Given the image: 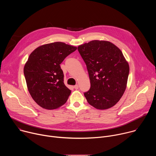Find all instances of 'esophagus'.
I'll return each instance as SVG.
<instances>
[{
  "label": "esophagus",
  "mask_w": 156,
  "mask_h": 156,
  "mask_svg": "<svg viewBox=\"0 0 156 156\" xmlns=\"http://www.w3.org/2000/svg\"><path fill=\"white\" fill-rule=\"evenodd\" d=\"M74 88L75 89V90H78V89L79 88V86H78V84H76V85H75V86H74Z\"/></svg>",
  "instance_id": "34e87169"
}]
</instances>
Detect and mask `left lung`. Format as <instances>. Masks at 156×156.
<instances>
[{
	"mask_svg": "<svg viewBox=\"0 0 156 156\" xmlns=\"http://www.w3.org/2000/svg\"><path fill=\"white\" fill-rule=\"evenodd\" d=\"M91 87L84 95L91 105L105 110L115 105L126 87L129 67L120 49L107 41L94 40L78 47Z\"/></svg>",
	"mask_w": 156,
	"mask_h": 156,
	"instance_id": "1",
	"label": "left lung"
}]
</instances>
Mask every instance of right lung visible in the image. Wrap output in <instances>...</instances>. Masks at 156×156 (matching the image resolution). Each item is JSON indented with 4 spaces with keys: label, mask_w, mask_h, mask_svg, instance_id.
<instances>
[{
    "label": "right lung",
    "mask_w": 156,
    "mask_h": 156,
    "mask_svg": "<svg viewBox=\"0 0 156 156\" xmlns=\"http://www.w3.org/2000/svg\"><path fill=\"white\" fill-rule=\"evenodd\" d=\"M77 49L62 42L44 44L30 55L24 66L28 91L41 107L53 110L67 101L71 90L63 83L60 64Z\"/></svg>",
    "instance_id": "add662e5"
}]
</instances>
